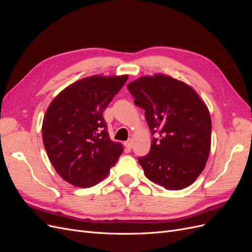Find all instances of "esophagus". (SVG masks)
Masks as SVG:
<instances>
[{"label":"esophagus","mask_w":252,"mask_h":252,"mask_svg":"<svg viewBox=\"0 0 252 252\" xmlns=\"http://www.w3.org/2000/svg\"><path fill=\"white\" fill-rule=\"evenodd\" d=\"M124 145H125V147H126L127 149H131V148H132V141H131V140H128V141H126V142L124 143Z\"/></svg>","instance_id":"esophagus-1"}]
</instances>
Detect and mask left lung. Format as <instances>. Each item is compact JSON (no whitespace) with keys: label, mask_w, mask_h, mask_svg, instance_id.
<instances>
[{"label":"left lung","mask_w":252,"mask_h":252,"mask_svg":"<svg viewBox=\"0 0 252 252\" xmlns=\"http://www.w3.org/2000/svg\"><path fill=\"white\" fill-rule=\"evenodd\" d=\"M134 104L145 110L150 151L138 158L145 175L168 190L191 185L205 168L211 144L207 106L187 84L158 73L128 84Z\"/></svg>","instance_id":"8db88e82"}]
</instances>
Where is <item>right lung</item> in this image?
Returning a JSON list of instances; mask_svg holds the SVG:
<instances>
[{
  "label": "right lung",
  "mask_w": 252,
  "mask_h": 252,
  "mask_svg": "<svg viewBox=\"0 0 252 252\" xmlns=\"http://www.w3.org/2000/svg\"><path fill=\"white\" fill-rule=\"evenodd\" d=\"M127 79H82L61 91L47 108L42 125L44 147L56 171L71 185H96L123 152L122 144L110 140L103 112Z\"/></svg>",
  "instance_id": "add662e5"
}]
</instances>
